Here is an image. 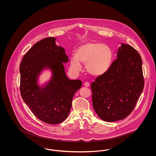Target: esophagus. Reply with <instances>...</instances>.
<instances>
[{"instance_id": "obj_1", "label": "esophagus", "mask_w": 156, "mask_h": 156, "mask_svg": "<svg viewBox=\"0 0 156 156\" xmlns=\"http://www.w3.org/2000/svg\"><path fill=\"white\" fill-rule=\"evenodd\" d=\"M89 85H90V84H89L88 83H87V82H86V83H84V86H85V87H89Z\"/></svg>"}]
</instances>
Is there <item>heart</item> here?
Segmentation results:
<instances>
[{
  "mask_svg": "<svg viewBox=\"0 0 156 156\" xmlns=\"http://www.w3.org/2000/svg\"><path fill=\"white\" fill-rule=\"evenodd\" d=\"M113 59V52L106 44L100 43L88 42L80 46L75 56L70 59L72 71L79 72L82 64H85L87 72L91 76H99L107 72Z\"/></svg>",
  "mask_w": 156,
  "mask_h": 156,
  "instance_id": "b5f03b06",
  "label": "heart"
}]
</instances>
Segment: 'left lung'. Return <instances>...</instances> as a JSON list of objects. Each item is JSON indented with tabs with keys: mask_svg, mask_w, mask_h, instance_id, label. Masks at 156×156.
<instances>
[{
	"mask_svg": "<svg viewBox=\"0 0 156 156\" xmlns=\"http://www.w3.org/2000/svg\"><path fill=\"white\" fill-rule=\"evenodd\" d=\"M117 59L91 85L93 108L101 119L115 122L126 118L144 89L143 62L131 46L121 44Z\"/></svg>",
	"mask_w": 156,
	"mask_h": 156,
	"instance_id": "left-lung-1",
	"label": "left lung"
}]
</instances>
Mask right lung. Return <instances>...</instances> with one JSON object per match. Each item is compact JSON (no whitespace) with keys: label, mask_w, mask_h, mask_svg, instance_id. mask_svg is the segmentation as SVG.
Returning a JSON list of instances; mask_svg holds the SVG:
<instances>
[{"label":"right lung","mask_w":156,"mask_h":156,"mask_svg":"<svg viewBox=\"0 0 156 156\" xmlns=\"http://www.w3.org/2000/svg\"><path fill=\"white\" fill-rule=\"evenodd\" d=\"M55 37L44 38L34 44L20 64V92L25 104L40 120L58 124L65 120L72 107V98L82 81L71 80L63 63L69 59L65 50L57 46ZM44 69L52 72L50 80L39 86V76Z\"/></svg>","instance_id":"obj_1"}]
</instances>
